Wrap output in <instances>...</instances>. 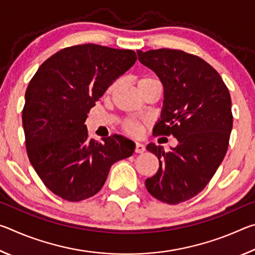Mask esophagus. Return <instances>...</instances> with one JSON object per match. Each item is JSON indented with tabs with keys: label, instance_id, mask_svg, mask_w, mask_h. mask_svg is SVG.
<instances>
[{
	"label": "esophagus",
	"instance_id": "34e87169",
	"mask_svg": "<svg viewBox=\"0 0 255 255\" xmlns=\"http://www.w3.org/2000/svg\"><path fill=\"white\" fill-rule=\"evenodd\" d=\"M135 152L136 153H143V152H145V146L141 144V143H136Z\"/></svg>",
	"mask_w": 255,
	"mask_h": 255
}]
</instances>
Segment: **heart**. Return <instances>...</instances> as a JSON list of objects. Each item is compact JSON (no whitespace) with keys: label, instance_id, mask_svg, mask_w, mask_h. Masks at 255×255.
<instances>
[{"label":"heart","instance_id":"1","mask_svg":"<svg viewBox=\"0 0 255 255\" xmlns=\"http://www.w3.org/2000/svg\"><path fill=\"white\" fill-rule=\"evenodd\" d=\"M155 79H156V77H154L152 75L141 76L140 79L137 81V86H139L143 83H146V82L152 81V80H155ZM117 86H118V81H115L114 83H111L109 88L107 89V94H111L116 89H117ZM123 129L127 133H129V135L137 136L141 132V129H143V123H141L140 120H138V119H127L123 123Z\"/></svg>","mask_w":255,"mask_h":255}]
</instances>
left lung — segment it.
<instances>
[{"label": "left lung", "mask_w": 255, "mask_h": 255, "mask_svg": "<svg viewBox=\"0 0 255 255\" xmlns=\"http://www.w3.org/2000/svg\"><path fill=\"white\" fill-rule=\"evenodd\" d=\"M137 54L164 86V106L154 136L178 139L170 152L147 145L159 167L145 185L159 201L178 205L201 192L225 157L233 127L231 96L217 71L196 55L169 48Z\"/></svg>", "instance_id": "left-lung-1"}]
</instances>
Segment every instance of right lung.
Segmentation results:
<instances>
[{"instance_id": "1", "label": "right lung", "mask_w": 255, "mask_h": 255, "mask_svg": "<svg viewBox=\"0 0 255 255\" xmlns=\"http://www.w3.org/2000/svg\"><path fill=\"white\" fill-rule=\"evenodd\" d=\"M137 59L129 49L85 44L45 60L25 91L22 125L30 163L51 192L81 201L100 191L111 165L131 156L122 135L89 137L84 125L96 101Z\"/></svg>"}]
</instances>
